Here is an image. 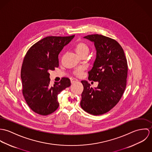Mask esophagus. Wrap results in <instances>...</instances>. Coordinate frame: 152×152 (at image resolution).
Instances as JSON below:
<instances>
[{"instance_id": "34e87169", "label": "esophagus", "mask_w": 152, "mask_h": 152, "mask_svg": "<svg viewBox=\"0 0 152 152\" xmlns=\"http://www.w3.org/2000/svg\"><path fill=\"white\" fill-rule=\"evenodd\" d=\"M77 81H78V80H77V79H75V78H71V84H74V83H75V82H77Z\"/></svg>"}]
</instances>
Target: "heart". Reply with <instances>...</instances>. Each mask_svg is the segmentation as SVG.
I'll return each mask as SVG.
<instances>
[{"label":"heart","instance_id":"1","mask_svg":"<svg viewBox=\"0 0 152 152\" xmlns=\"http://www.w3.org/2000/svg\"><path fill=\"white\" fill-rule=\"evenodd\" d=\"M75 50L77 54L81 57H83L84 56H88L89 52V48L87 44L83 42H80L76 44L75 45ZM84 68L79 67L74 69L73 71L74 75L77 77H80L84 72Z\"/></svg>","mask_w":152,"mask_h":152}]
</instances>
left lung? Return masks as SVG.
I'll use <instances>...</instances> for the list:
<instances>
[{
	"instance_id": "obj_1",
	"label": "left lung",
	"mask_w": 152,
	"mask_h": 152,
	"mask_svg": "<svg viewBox=\"0 0 152 152\" xmlns=\"http://www.w3.org/2000/svg\"><path fill=\"white\" fill-rule=\"evenodd\" d=\"M84 38L94 42L96 58L89 71V81H98L92 88L87 81H82L84 90L80 105L93 115L108 112L120 101L126 86L128 63L124 51L115 40L101 34Z\"/></svg>"
}]
</instances>
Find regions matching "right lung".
<instances>
[{"mask_svg":"<svg viewBox=\"0 0 152 152\" xmlns=\"http://www.w3.org/2000/svg\"><path fill=\"white\" fill-rule=\"evenodd\" d=\"M75 35L48 36L33 44L27 51L22 63V92L28 107L34 112L46 116L59 107L57 95L71 86L68 78L50 84L49 71L58 67V54Z\"/></svg>","mask_w":152,"mask_h":152,"instance_id":"right-lung-1","label":"right lung"}]
</instances>
